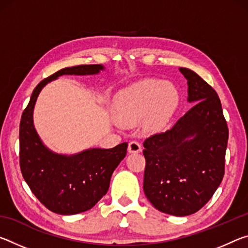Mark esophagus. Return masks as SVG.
Masks as SVG:
<instances>
[{
	"label": "esophagus",
	"mask_w": 248,
	"mask_h": 248,
	"mask_svg": "<svg viewBox=\"0 0 248 248\" xmlns=\"http://www.w3.org/2000/svg\"><path fill=\"white\" fill-rule=\"evenodd\" d=\"M128 151L130 153H139L142 151V146L140 142H138L136 140L130 141L129 145H128Z\"/></svg>",
	"instance_id": "esophagus-1"
}]
</instances>
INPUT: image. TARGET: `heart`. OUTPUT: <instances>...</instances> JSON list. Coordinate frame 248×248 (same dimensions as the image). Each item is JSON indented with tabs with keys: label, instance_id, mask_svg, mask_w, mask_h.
<instances>
[{
	"label": "heart",
	"instance_id": "b5f03b06",
	"mask_svg": "<svg viewBox=\"0 0 248 248\" xmlns=\"http://www.w3.org/2000/svg\"><path fill=\"white\" fill-rule=\"evenodd\" d=\"M178 102V94L170 83L144 79L115 96L114 109L121 124H131L146 116L150 128H159L169 120Z\"/></svg>",
	"mask_w": 248,
	"mask_h": 248
}]
</instances>
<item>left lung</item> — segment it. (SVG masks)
I'll use <instances>...</instances> for the list:
<instances>
[{
	"label": "left lung",
	"mask_w": 248,
	"mask_h": 248,
	"mask_svg": "<svg viewBox=\"0 0 248 248\" xmlns=\"http://www.w3.org/2000/svg\"><path fill=\"white\" fill-rule=\"evenodd\" d=\"M179 71L195 104L170 130L144 141L143 190L158 211L185 217L199 211L223 179L229 128L217 92L194 71Z\"/></svg>",
	"instance_id": "obj_1"
}]
</instances>
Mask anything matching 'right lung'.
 <instances>
[{
  "label": "right lung",
  "instance_id": "obj_1",
  "mask_svg": "<svg viewBox=\"0 0 248 248\" xmlns=\"http://www.w3.org/2000/svg\"><path fill=\"white\" fill-rule=\"evenodd\" d=\"M100 64L64 68L43 79L33 90L19 124V166L32 194L50 211L77 215L94 207L106 195L111 175L127 153V142L112 149H91L66 156L49 151L32 124L36 99L46 84L63 74H96Z\"/></svg>",
  "mask_w": 248,
  "mask_h": 248
}]
</instances>
